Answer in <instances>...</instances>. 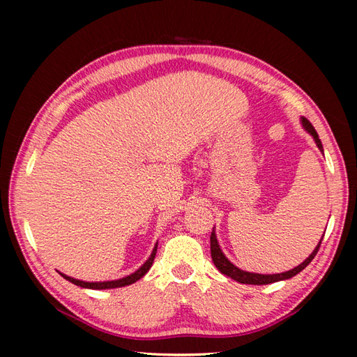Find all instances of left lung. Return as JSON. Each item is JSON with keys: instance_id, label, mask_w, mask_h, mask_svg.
Segmentation results:
<instances>
[{"instance_id": "1", "label": "left lung", "mask_w": 357, "mask_h": 357, "mask_svg": "<svg viewBox=\"0 0 357 357\" xmlns=\"http://www.w3.org/2000/svg\"><path fill=\"white\" fill-rule=\"evenodd\" d=\"M302 126H304L305 130L309 132V134L313 137V140H315L317 146L319 151H323V144L321 140L318 138V134L313 126L310 124V121L307 118H302ZM324 236V234H323ZM321 241L323 238L319 239V244L315 247V250L312 252V255L309 258H305L304 263H301L299 266H296L294 269H289L287 273H282V274H269V275H264V274H253V273H245V271H241L239 268H236L233 263L228 261V258L223 255L219 243H217V238H215V233L213 229V233H211V257H213V261L215 264V268L220 271L222 274H225L227 277H231L233 280H236L239 283H245V285H268V283H274V282H279V280H287V279H291L296 274H299L302 269H305L307 266L310 264V261L319 250V245H321Z\"/></svg>"}]
</instances>
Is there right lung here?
I'll return each instance as SVG.
<instances>
[{
  "label": "right lung",
  "instance_id": "1",
  "mask_svg": "<svg viewBox=\"0 0 357 357\" xmlns=\"http://www.w3.org/2000/svg\"><path fill=\"white\" fill-rule=\"evenodd\" d=\"M155 252H157V244L154 247L153 253H151V257L146 259V263H144L140 269L135 271L134 274H130L128 277H124V279H119V280H112V282H83V280H77V279H72V277H68L61 274L66 280H69L74 283L77 287H82V288H91V289H108V288H119V287H126V285H130V283H135L137 280H140L142 277L148 273L151 269V266L154 263V258H155Z\"/></svg>",
  "mask_w": 357,
  "mask_h": 357
}]
</instances>
